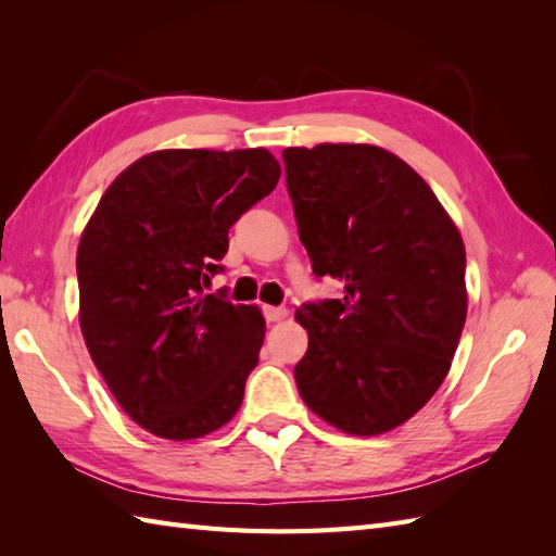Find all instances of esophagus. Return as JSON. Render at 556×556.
<instances>
[{
	"instance_id": "34e87169",
	"label": "esophagus",
	"mask_w": 556,
	"mask_h": 556,
	"mask_svg": "<svg viewBox=\"0 0 556 556\" xmlns=\"http://www.w3.org/2000/svg\"><path fill=\"white\" fill-rule=\"evenodd\" d=\"M263 315H265L267 323H281L289 315V311L281 308V305H265Z\"/></svg>"
}]
</instances>
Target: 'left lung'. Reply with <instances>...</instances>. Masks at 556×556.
<instances>
[{
	"mask_svg": "<svg viewBox=\"0 0 556 556\" xmlns=\"http://www.w3.org/2000/svg\"><path fill=\"white\" fill-rule=\"evenodd\" d=\"M287 188L315 277L344 296L303 303L301 399L349 434H382L428 404L464 332L466 248L432 188L377 146L287 148Z\"/></svg>",
	"mask_w": 556,
	"mask_h": 556,
	"instance_id": "8db88e82",
	"label": "left lung"
}]
</instances>
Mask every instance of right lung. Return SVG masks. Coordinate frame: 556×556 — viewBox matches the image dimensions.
I'll return each mask as SVG.
<instances>
[{"mask_svg": "<svg viewBox=\"0 0 556 556\" xmlns=\"http://www.w3.org/2000/svg\"><path fill=\"white\" fill-rule=\"evenodd\" d=\"M265 148L157 150L104 191L80 236V329L110 392L164 440L219 430L243 401L265 320L255 305L203 293L229 229L275 191Z\"/></svg>", "mask_w": 556, "mask_h": 556, "instance_id": "right-lung-1", "label": "right lung"}]
</instances>
